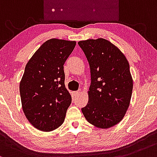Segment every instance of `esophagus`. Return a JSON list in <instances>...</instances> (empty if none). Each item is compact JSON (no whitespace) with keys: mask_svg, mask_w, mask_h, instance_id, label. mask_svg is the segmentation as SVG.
Returning a JSON list of instances; mask_svg holds the SVG:
<instances>
[{"mask_svg":"<svg viewBox=\"0 0 157 157\" xmlns=\"http://www.w3.org/2000/svg\"><path fill=\"white\" fill-rule=\"evenodd\" d=\"M79 92H80V91H79V90H78V91H74V92H73L74 96H77V95H78L79 94Z\"/></svg>","mask_w":157,"mask_h":157,"instance_id":"esophagus-1","label":"esophagus"}]
</instances>
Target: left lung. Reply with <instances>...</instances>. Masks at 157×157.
Instances as JSON below:
<instances>
[{"instance_id":"obj_1","label":"left lung","mask_w":157,"mask_h":157,"mask_svg":"<svg viewBox=\"0 0 157 157\" xmlns=\"http://www.w3.org/2000/svg\"><path fill=\"white\" fill-rule=\"evenodd\" d=\"M78 44L89 63L91 77L89 100L82 111L93 125L111 128L121 121L130 105L133 80L129 63L119 48L104 38Z\"/></svg>"}]
</instances>
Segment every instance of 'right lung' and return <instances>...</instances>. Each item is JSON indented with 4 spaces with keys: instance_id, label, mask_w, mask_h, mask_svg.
<instances>
[{
    "instance_id": "add662e5",
    "label": "right lung",
    "mask_w": 157,
    "mask_h": 157,
    "mask_svg": "<svg viewBox=\"0 0 157 157\" xmlns=\"http://www.w3.org/2000/svg\"><path fill=\"white\" fill-rule=\"evenodd\" d=\"M75 41L52 38L26 65L20 83L23 111L32 125L52 131L63 124L72 98L64 85V64Z\"/></svg>"
}]
</instances>
